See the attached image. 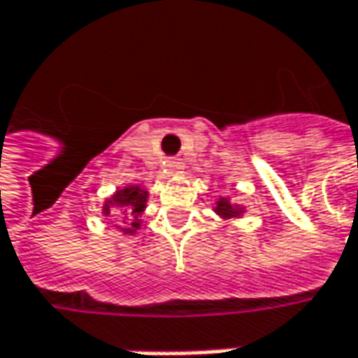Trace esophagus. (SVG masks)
<instances>
[{
  "label": "esophagus",
  "instance_id": "34e87169",
  "mask_svg": "<svg viewBox=\"0 0 358 358\" xmlns=\"http://www.w3.org/2000/svg\"><path fill=\"white\" fill-rule=\"evenodd\" d=\"M165 167H167L169 173H181V171H183V161L173 157V159H169V161L165 163Z\"/></svg>",
  "mask_w": 358,
  "mask_h": 358
}]
</instances>
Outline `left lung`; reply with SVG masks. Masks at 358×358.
Here are the masks:
<instances>
[{"mask_svg":"<svg viewBox=\"0 0 358 358\" xmlns=\"http://www.w3.org/2000/svg\"><path fill=\"white\" fill-rule=\"evenodd\" d=\"M215 211H217L222 217H227V220H231V217H238V215H240V209H236L234 206H229V201H227V199H220V201H217V207H215Z\"/></svg>","mask_w":358,"mask_h":358,"instance_id":"obj_1","label":"left lung"}]
</instances>
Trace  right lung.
Here are the masks:
<instances>
[{
    "label": "right lung",
    "instance_id": "right-lung-1",
    "mask_svg": "<svg viewBox=\"0 0 358 358\" xmlns=\"http://www.w3.org/2000/svg\"><path fill=\"white\" fill-rule=\"evenodd\" d=\"M145 201H147V191H143L141 187H127V189H118L117 193L113 195V199L104 206V213L110 215L113 209H120L124 213H131L134 217H138L145 209ZM113 207L110 208V206ZM133 227H138L136 222H133ZM127 231H134V229H129Z\"/></svg>",
    "mask_w": 358,
    "mask_h": 358
}]
</instances>
